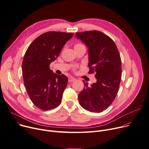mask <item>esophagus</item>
I'll return each mask as SVG.
<instances>
[{"label": "esophagus", "instance_id": "esophagus-1", "mask_svg": "<svg viewBox=\"0 0 149 149\" xmlns=\"http://www.w3.org/2000/svg\"><path fill=\"white\" fill-rule=\"evenodd\" d=\"M76 80V79L74 77H70L69 78V82H72L74 81H75Z\"/></svg>", "mask_w": 149, "mask_h": 149}]
</instances>
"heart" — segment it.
<instances>
[{"label":"heart","mask_w":149,"mask_h":149,"mask_svg":"<svg viewBox=\"0 0 149 149\" xmlns=\"http://www.w3.org/2000/svg\"><path fill=\"white\" fill-rule=\"evenodd\" d=\"M81 44H76L75 45V47H76V46H79V45H81Z\"/></svg>","instance_id":"heart-1"}]
</instances>
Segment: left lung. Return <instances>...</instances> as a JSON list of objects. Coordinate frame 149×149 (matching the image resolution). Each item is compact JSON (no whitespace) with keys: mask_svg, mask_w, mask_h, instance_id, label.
I'll use <instances>...</instances> for the list:
<instances>
[{"mask_svg":"<svg viewBox=\"0 0 149 149\" xmlns=\"http://www.w3.org/2000/svg\"><path fill=\"white\" fill-rule=\"evenodd\" d=\"M75 37L87 46L88 73H95L96 78L91 86L83 80L84 87L78 95L79 102L87 111L101 113L111 104L119 89L120 56L114 42L100 31L78 32Z\"/></svg>","mask_w":149,"mask_h":149,"instance_id":"1","label":"left lung"}]
</instances>
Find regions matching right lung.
Returning <instances> with one entry per match:
<instances>
[{"instance_id": "right-lung-1", "label": "right lung", "mask_w": 149, "mask_h": 149, "mask_svg": "<svg viewBox=\"0 0 149 149\" xmlns=\"http://www.w3.org/2000/svg\"><path fill=\"white\" fill-rule=\"evenodd\" d=\"M73 36L61 32L44 33L35 39L25 53L22 63L24 86L33 104L42 110H52L61 103L68 78L54 73L49 65Z\"/></svg>"}]
</instances>
